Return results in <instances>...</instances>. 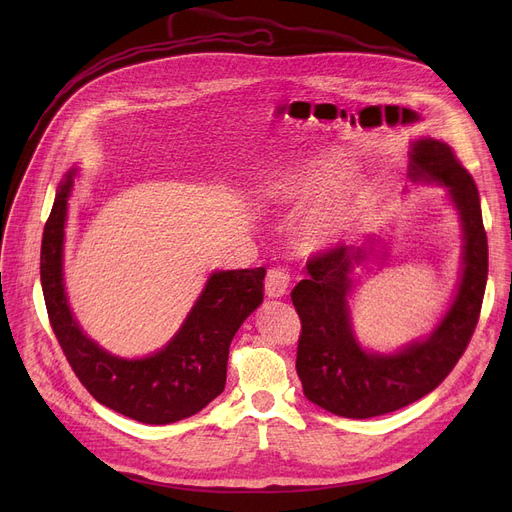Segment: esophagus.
Listing matches in <instances>:
<instances>
[{
    "instance_id": "1",
    "label": "esophagus",
    "mask_w": 512,
    "mask_h": 512,
    "mask_svg": "<svg viewBox=\"0 0 512 512\" xmlns=\"http://www.w3.org/2000/svg\"><path fill=\"white\" fill-rule=\"evenodd\" d=\"M288 284H290L288 270H284V267H272L265 278V294L270 299H280L286 294Z\"/></svg>"
}]
</instances>
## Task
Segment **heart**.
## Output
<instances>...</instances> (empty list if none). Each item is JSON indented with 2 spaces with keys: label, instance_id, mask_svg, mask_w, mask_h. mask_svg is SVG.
Masks as SVG:
<instances>
[{
  "label": "heart",
  "instance_id": "heart-1",
  "mask_svg": "<svg viewBox=\"0 0 512 512\" xmlns=\"http://www.w3.org/2000/svg\"><path fill=\"white\" fill-rule=\"evenodd\" d=\"M340 178L342 172L330 157H313L280 174L270 184V191L278 199H301L334 188L340 182ZM357 220L359 209L355 203L346 199H334L326 205L317 207L309 215V220L305 222L303 228V238L309 247H328L332 242L351 232Z\"/></svg>",
  "mask_w": 512,
  "mask_h": 512
}]
</instances>
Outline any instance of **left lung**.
I'll use <instances>...</instances> for the list:
<instances>
[{"label":"left lung","instance_id":"left-lung-1","mask_svg":"<svg viewBox=\"0 0 512 512\" xmlns=\"http://www.w3.org/2000/svg\"><path fill=\"white\" fill-rule=\"evenodd\" d=\"M409 178L440 182L459 209L465 253L459 294L427 340L394 355L365 353L355 340L346 297L365 249L336 245L307 261V280L290 299L301 317L297 373L305 396L317 407L348 419L398 411L436 390L463 357L479 321L488 282V236L475 180L452 147L434 139L413 143Z\"/></svg>","mask_w":512,"mask_h":512}]
</instances>
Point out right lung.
Listing matches in <instances>:
<instances>
[{"label":"right lung","instance_id":"1","mask_svg":"<svg viewBox=\"0 0 512 512\" xmlns=\"http://www.w3.org/2000/svg\"><path fill=\"white\" fill-rule=\"evenodd\" d=\"M74 172L58 186L41 242V286L49 324L89 394L134 421L166 425L191 417L226 386L230 342L263 301L265 267L211 274L180 332L145 359H120L74 321L62 284V245Z\"/></svg>","mask_w":512,"mask_h":512}]
</instances>
